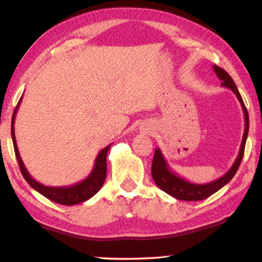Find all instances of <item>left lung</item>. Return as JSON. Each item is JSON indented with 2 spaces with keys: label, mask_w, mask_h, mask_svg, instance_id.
I'll return each mask as SVG.
<instances>
[{
  "label": "left lung",
  "mask_w": 262,
  "mask_h": 262,
  "mask_svg": "<svg viewBox=\"0 0 262 262\" xmlns=\"http://www.w3.org/2000/svg\"><path fill=\"white\" fill-rule=\"evenodd\" d=\"M213 70H214L215 75L219 80L222 81V86L230 89L234 92V95L236 96V98L239 100L240 104H242L243 112H244V119H245V128H244V135H243L242 144H240V150L239 154H237L235 161L233 162L231 167L223 176L219 177V179L214 180V181L208 182V183H193L189 182L187 180H185L183 177L179 176L177 173L173 172L171 170V167L167 164V160L165 159V156L162 155V151L160 148L155 149L154 159H152V165H151V175L152 179L158 187L162 189L164 192H166L167 194L172 196L176 200L181 201H202L204 198L212 196L213 193L219 191L222 187H224L228 182L233 179L234 175L236 173L237 169L240 166V162L243 160V156H244V149H245V143L246 138H248L249 133V114L246 111V107L243 102L242 96H240L239 91H237V87L235 86L233 79L229 76V74L227 71L223 70L222 68H219L217 65H213Z\"/></svg>",
  "instance_id": "8db88e82"
}]
</instances>
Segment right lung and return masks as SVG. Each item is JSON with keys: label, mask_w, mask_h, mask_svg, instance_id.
<instances>
[{"label": "right lung", "mask_w": 262, "mask_h": 262, "mask_svg": "<svg viewBox=\"0 0 262 262\" xmlns=\"http://www.w3.org/2000/svg\"><path fill=\"white\" fill-rule=\"evenodd\" d=\"M20 98L18 102L16 110H14L13 117H12V127H11V134H12V140H13V146H14V152H16V158L19 165L20 172H22L23 177L27 182L29 183V186L39 192L40 194H43L44 197H47L48 200L53 201L59 204H65V206H73V204L82 203L85 201L90 200V198L95 196L98 191H100L102 185H103L104 180H106V173H107V152L110 150L111 145L106 146L104 149H102L98 152L97 158L95 160V165H93V169L89 176L86 177L83 181L75 183L71 186H59V187H52V186H45L35 181L34 179L31 176V173L28 172V170L26 169L25 164H23L22 158H20L19 151H18L17 141H16V135H14V119H16V114L18 108H19Z\"/></svg>", "instance_id": "right-lung-1"}]
</instances>
